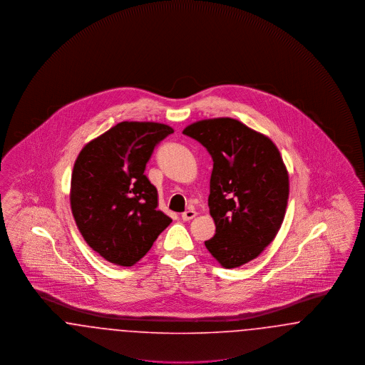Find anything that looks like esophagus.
<instances>
[{"mask_svg":"<svg viewBox=\"0 0 365 365\" xmlns=\"http://www.w3.org/2000/svg\"><path fill=\"white\" fill-rule=\"evenodd\" d=\"M195 216H197V212H195L194 209H187L186 212L182 213V219H183L185 222H189L191 219H194Z\"/></svg>","mask_w":365,"mask_h":365,"instance_id":"34e87169","label":"esophagus"}]
</instances>
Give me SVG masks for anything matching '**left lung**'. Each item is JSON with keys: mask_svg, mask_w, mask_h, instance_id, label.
<instances>
[{"mask_svg": "<svg viewBox=\"0 0 365 365\" xmlns=\"http://www.w3.org/2000/svg\"><path fill=\"white\" fill-rule=\"evenodd\" d=\"M183 134L213 160L208 205L216 234L205 241L225 268L256 259L274 241L289 200V174L275 143L230 118L192 123Z\"/></svg>", "mask_w": 365, "mask_h": 365, "instance_id": "left-lung-1", "label": "left lung"}]
</instances>
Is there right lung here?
Returning <instances> with one entry per match:
<instances>
[{"instance_id":"add662e5","label":"right lung","mask_w":365,"mask_h":365,"mask_svg":"<svg viewBox=\"0 0 365 365\" xmlns=\"http://www.w3.org/2000/svg\"><path fill=\"white\" fill-rule=\"evenodd\" d=\"M173 133L161 123H118L76 158L72 215L87 245L105 260L134 265L173 222L157 209V189L143 174L155 148Z\"/></svg>"}]
</instances>
